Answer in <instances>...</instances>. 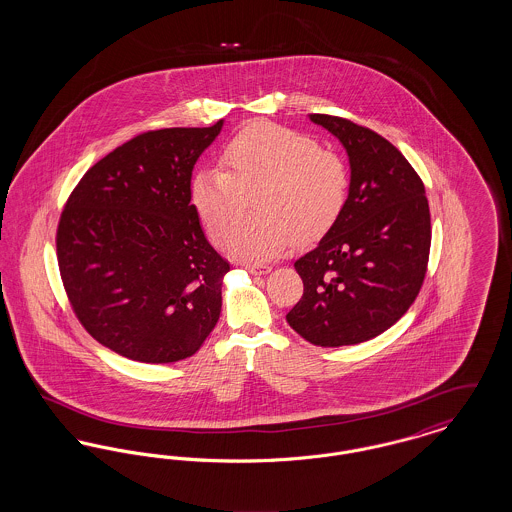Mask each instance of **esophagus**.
<instances>
[{
    "label": "esophagus",
    "mask_w": 512,
    "mask_h": 512,
    "mask_svg": "<svg viewBox=\"0 0 512 512\" xmlns=\"http://www.w3.org/2000/svg\"><path fill=\"white\" fill-rule=\"evenodd\" d=\"M244 268L249 274H268L272 270L268 265H244Z\"/></svg>",
    "instance_id": "34e87169"
}]
</instances>
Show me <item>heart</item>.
Masks as SVG:
<instances>
[{"instance_id": "obj_1", "label": "heart", "mask_w": 512, "mask_h": 512, "mask_svg": "<svg viewBox=\"0 0 512 512\" xmlns=\"http://www.w3.org/2000/svg\"><path fill=\"white\" fill-rule=\"evenodd\" d=\"M219 167L199 169L190 195L209 236L242 261H268L295 242H313L340 217L347 169L317 142L278 124H251L224 147ZM255 189L258 215L238 229L245 193Z\"/></svg>"}]
</instances>
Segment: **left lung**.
<instances>
[{"label":"left lung","mask_w":512,"mask_h":512,"mask_svg":"<svg viewBox=\"0 0 512 512\" xmlns=\"http://www.w3.org/2000/svg\"><path fill=\"white\" fill-rule=\"evenodd\" d=\"M309 119L340 140L351 174L340 217L293 265L303 297L286 320L313 345H353L413 305L428 265L430 209L422 180L386 138L332 115Z\"/></svg>","instance_id":"8db88e82"}]
</instances>
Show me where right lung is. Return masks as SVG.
Listing matches in <instances>:
<instances>
[{
  "mask_svg": "<svg viewBox=\"0 0 512 512\" xmlns=\"http://www.w3.org/2000/svg\"><path fill=\"white\" fill-rule=\"evenodd\" d=\"M222 124L155 130L117 147L61 215L57 259L74 313L126 359L182 361L219 322L230 267L205 238L190 182Z\"/></svg>",
  "mask_w": 512,
  "mask_h": 512,
  "instance_id": "add662e5",
  "label": "right lung"
}]
</instances>
